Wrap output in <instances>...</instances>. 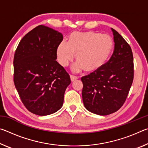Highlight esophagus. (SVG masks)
Returning a JSON list of instances; mask_svg holds the SVG:
<instances>
[{"mask_svg":"<svg viewBox=\"0 0 148 148\" xmlns=\"http://www.w3.org/2000/svg\"><path fill=\"white\" fill-rule=\"evenodd\" d=\"M77 78H78V77L73 76V75H71V79L72 82L75 81V80H76Z\"/></svg>","mask_w":148,"mask_h":148,"instance_id":"obj_1","label":"esophagus"}]
</instances>
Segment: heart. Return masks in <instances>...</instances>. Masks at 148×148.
Wrapping results in <instances>:
<instances>
[{"label": "heart", "mask_w": 148, "mask_h": 148, "mask_svg": "<svg viewBox=\"0 0 148 148\" xmlns=\"http://www.w3.org/2000/svg\"><path fill=\"white\" fill-rule=\"evenodd\" d=\"M114 42L111 36L97 32H74L68 42H60L57 57L60 64L67 66L76 53L77 61L72 65V71L88 72L99 69L107 61L114 49Z\"/></svg>", "instance_id": "heart-1"}]
</instances>
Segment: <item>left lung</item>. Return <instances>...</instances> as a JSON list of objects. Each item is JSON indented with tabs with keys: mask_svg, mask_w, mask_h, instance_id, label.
Here are the masks:
<instances>
[{
	"mask_svg": "<svg viewBox=\"0 0 148 148\" xmlns=\"http://www.w3.org/2000/svg\"><path fill=\"white\" fill-rule=\"evenodd\" d=\"M114 49L109 61L81 78L84 106L92 113L106 116L117 111L126 100L134 77L131 47L116 30Z\"/></svg>",
	"mask_w": 148,
	"mask_h": 148,
	"instance_id": "8db88e82",
	"label": "left lung"
}]
</instances>
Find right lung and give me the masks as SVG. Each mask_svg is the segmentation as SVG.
<instances>
[{
    "label": "right lung",
    "instance_id": "add662e5",
    "mask_svg": "<svg viewBox=\"0 0 148 148\" xmlns=\"http://www.w3.org/2000/svg\"><path fill=\"white\" fill-rule=\"evenodd\" d=\"M61 32L38 25L28 32L17 46L14 58V82L27 109L47 116L61 108L69 74L57 62Z\"/></svg>",
    "mask_w": 148,
    "mask_h": 148
}]
</instances>
